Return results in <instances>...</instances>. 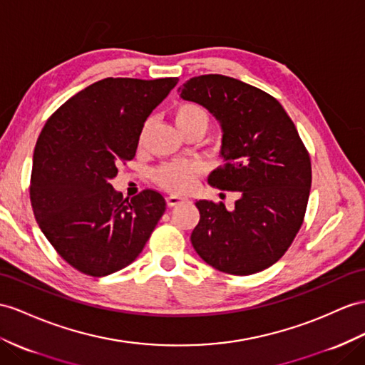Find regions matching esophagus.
<instances>
[{
  "label": "esophagus",
  "instance_id": "obj_1",
  "mask_svg": "<svg viewBox=\"0 0 365 365\" xmlns=\"http://www.w3.org/2000/svg\"><path fill=\"white\" fill-rule=\"evenodd\" d=\"M183 202H185V199L179 197V195H168V197H166L168 207H177V205H180Z\"/></svg>",
  "mask_w": 365,
  "mask_h": 365
}]
</instances>
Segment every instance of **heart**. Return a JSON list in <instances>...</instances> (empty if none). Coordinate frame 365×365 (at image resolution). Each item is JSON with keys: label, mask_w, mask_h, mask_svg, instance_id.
<instances>
[{"label": "heart", "mask_w": 365, "mask_h": 365, "mask_svg": "<svg viewBox=\"0 0 365 365\" xmlns=\"http://www.w3.org/2000/svg\"><path fill=\"white\" fill-rule=\"evenodd\" d=\"M174 123L177 129L180 130L182 135L191 130H205L210 126V114L203 106L194 101L180 103L174 109ZM146 135V129L140 134V145L143 143ZM199 175V168L191 162H171L158 166L154 171V180L162 186L163 190L171 191L175 194H185L192 190L195 179Z\"/></svg>", "instance_id": "1"}]
</instances>
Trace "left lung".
<instances>
[{
    "mask_svg": "<svg viewBox=\"0 0 365 365\" xmlns=\"http://www.w3.org/2000/svg\"><path fill=\"white\" fill-rule=\"evenodd\" d=\"M183 100L207 108L222 126L220 157L208 183L237 191L235 210L199 200L191 242L219 272L248 276L272 267L301 230L312 188V162L282 105L247 83L208 73L180 88Z\"/></svg>",
    "mask_w": 365,
    "mask_h": 365,
    "instance_id": "8db88e82",
    "label": "left lung"
}]
</instances>
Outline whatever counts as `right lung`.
I'll return each instance as SVG.
<instances>
[{
    "instance_id": "right-lung-1",
    "label": "right lung",
    "mask_w": 365,
    "mask_h": 365,
    "mask_svg": "<svg viewBox=\"0 0 365 365\" xmlns=\"http://www.w3.org/2000/svg\"><path fill=\"white\" fill-rule=\"evenodd\" d=\"M179 78H105L53 112L36 140L31 203L43 235L77 272L101 277L134 262L163 216L154 190L123 199L110 179L135 157L153 109Z\"/></svg>"
}]
</instances>
